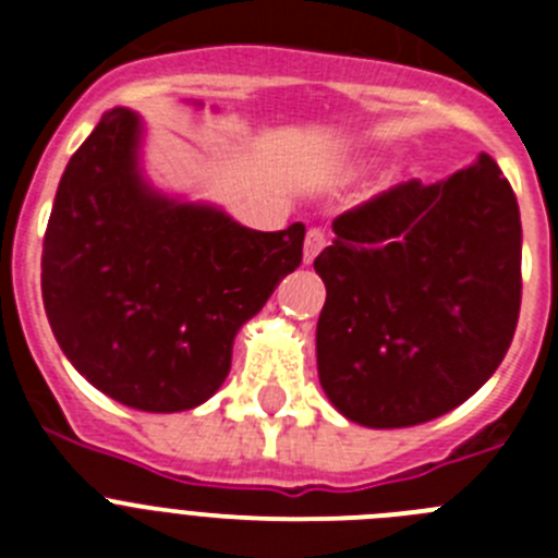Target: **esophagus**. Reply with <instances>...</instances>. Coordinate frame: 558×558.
Here are the masks:
<instances>
[{
  "instance_id": "esophagus-1",
  "label": "esophagus",
  "mask_w": 558,
  "mask_h": 558,
  "mask_svg": "<svg viewBox=\"0 0 558 558\" xmlns=\"http://www.w3.org/2000/svg\"><path fill=\"white\" fill-rule=\"evenodd\" d=\"M324 245H327V234L322 229H310L304 236V265H313L315 256L322 254Z\"/></svg>"
}]
</instances>
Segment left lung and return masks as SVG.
Here are the masks:
<instances>
[{"label": "left lung", "mask_w": 558, "mask_h": 558, "mask_svg": "<svg viewBox=\"0 0 558 558\" xmlns=\"http://www.w3.org/2000/svg\"><path fill=\"white\" fill-rule=\"evenodd\" d=\"M332 229L315 256L327 284L315 354L335 411L391 430L466 402L506 357L520 315V206L495 159L393 186Z\"/></svg>", "instance_id": "obj_1"}]
</instances>
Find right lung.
<instances>
[{
  "mask_svg": "<svg viewBox=\"0 0 558 558\" xmlns=\"http://www.w3.org/2000/svg\"><path fill=\"white\" fill-rule=\"evenodd\" d=\"M142 142L140 113L111 108L69 159L44 234V310L97 391L136 411H192L229 377L240 327L299 268L304 226L256 231L156 190Z\"/></svg>",
  "mask_w": 558,
  "mask_h": 558,
  "instance_id": "1",
  "label": "right lung"
}]
</instances>
